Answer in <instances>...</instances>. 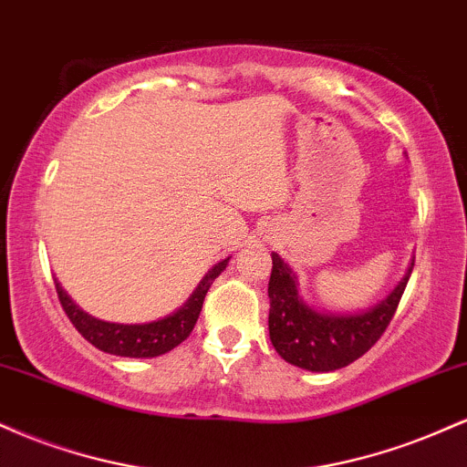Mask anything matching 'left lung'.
<instances>
[{
  "label": "left lung",
  "mask_w": 467,
  "mask_h": 467,
  "mask_svg": "<svg viewBox=\"0 0 467 467\" xmlns=\"http://www.w3.org/2000/svg\"><path fill=\"white\" fill-rule=\"evenodd\" d=\"M412 265L387 298L373 307L353 314L316 309L298 294V278L285 261L272 252V275L267 283L270 296V340L283 360L305 371L327 373L347 367L364 356L398 309L409 283Z\"/></svg>",
  "instance_id": "1"
}]
</instances>
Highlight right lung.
<instances>
[{
  "label": "right lung",
  "instance_id": "obj_1",
  "mask_svg": "<svg viewBox=\"0 0 467 467\" xmlns=\"http://www.w3.org/2000/svg\"><path fill=\"white\" fill-rule=\"evenodd\" d=\"M228 259L219 261L211 270L203 275L200 285L192 289L189 301L175 309L173 314L164 316L160 320H151V323L142 325H122V323H107V320L94 318L88 312L78 307L72 298L67 296L66 289L55 278L58 301H61L63 309H66L67 318L77 327L78 334L88 342H92L96 349L111 353V356L120 358H155L162 353L175 349L180 342H184L195 327L197 318H200L203 298H206L208 287L213 281L226 270Z\"/></svg>",
  "mask_w": 467,
  "mask_h": 467
}]
</instances>
